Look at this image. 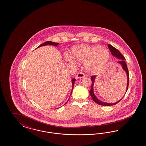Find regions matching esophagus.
<instances>
[{
    "mask_svg": "<svg viewBox=\"0 0 146 146\" xmlns=\"http://www.w3.org/2000/svg\"><path fill=\"white\" fill-rule=\"evenodd\" d=\"M84 76H85V74L83 72H80L79 73H78L76 75V79H81V78H84Z\"/></svg>",
    "mask_w": 146,
    "mask_h": 146,
    "instance_id": "obj_1",
    "label": "esophagus"
}]
</instances>
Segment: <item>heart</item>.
<instances>
[{"label": "heart", "mask_w": 146, "mask_h": 146, "mask_svg": "<svg viewBox=\"0 0 146 146\" xmlns=\"http://www.w3.org/2000/svg\"><path fill=\"white\" fill-rule=\"evenodd\" d=\"M72 54L76 61L86 63V70L93 74L102 71L110 58L109 50L105 47L100 46L78 45L72 49ZM66 60L70 62L74 61L68 56L66 57Z\"/></svg>", "instance_id": "obj_1"}]
</instances>
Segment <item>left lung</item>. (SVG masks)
I'll use <instances>...</instances> for the list:
<instances>
[{"label":"left lung","mask_w":146,"mask_h":146,"mask_svg":"<svg viewBox=\"0 0 146 146\" xmlns=\"http://www.w3.org/2000/svg\"><path fill=\"white\" fill-rule=\"evenodd\" d=\"M108 48L110 51L111 53L112 54V56H115V57L117 58L118 59H119L120 60L119 62H117L118 64H120L121 66L123 69L124 70V71H125V72L126 73V74H127V87H126V93L127 92V89H128V81H129V74H128V68H127V67L126 65V62H125V58L123 56V55L120 53L119 52V51L118 50H117V49H115V48H114L113 46H112L110 44H109L108 45ZM97 76L96 75H94V76H92L91 77V79H92V87H91V89L89 92L90 93V95L91 96V97L92 98V99L93 100V101L95 103H96L98 104L99 105H101V106H113V105H115L116 104H117L118 102H119L121 99L118 101V102H115L114 103H106V102H102L101 101L99 100L98 98H97L96 96H95V94L94 93V82H95V80L96 79V77ZM126 94V93H125Z\"/></svg>","instance_id":"8db88e82"}]
</instances>
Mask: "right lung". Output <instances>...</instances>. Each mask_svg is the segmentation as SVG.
I'll return each instance as SVG.
<instances>
[{
    "instance_id": "obj_1",
    "label": "right lung",
    "mask_w": 146,
    "mask_h": 146,
    "mask_svg": "<svg viewBox=\"0 0 146 146\" xmlns=\"http://www.w3.org/2000/svg\"><path fill=\"white\" fill-rule=\"evenodd\" d=\"M59 44V43H54V42H51V41H46V42H44V43L40 45V46H38L37 48H39V47H40V46H42L46 45H54V46H57ZM37 48H36V49H37ZM75 81V79H73L72 80V92H71V95L72 94V93L73 88V87H74V84ZM70 96H71V95H70ZM68 100H69V99H68ZM68 101H67V102H68ZM67 102L66 103H67ZM66 103H65V104H66Z\"/></svg>"
}]
</instances>
